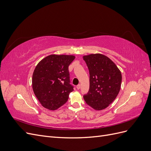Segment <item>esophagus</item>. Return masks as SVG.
<instances>
[{
	"label": "esophagus",
	"mask_w": 151,
	"mask_h": 151,
	"mask_svg": "<svg viewBox=\"0 0 151 151\" xmlns=\"http://www.w3.org/2000/svg\"><path fill=\"white\" fill-rule=\"evenodd\" d=\"M81 84H78V85H77V86H76V88H77V89H79L81 88Z\"/></svg>",
	"instance_id": "34e87169"
}]
</instances>
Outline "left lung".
<instances>
[{"label": "left lung", "instance_id": "1", "mask_svg": "<svg viewBox=\"0 0 151 151\" xmlns=\"http://www.w3.org/2000/svg\"><path fill=\"white\" fill-rule=\"evenodd\" d=\"M89 71V90L84 95L89 106L96 110L108 107L119 93L122 74L111 59L102 54L83 57Z\"/></svg>", "mask_w": 151, "mask_h": 151}]
</instances>
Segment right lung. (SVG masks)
<instances>
[{
  "instance_id": "obj_1",
  "label": "right lung",
  "mask_w": 151,
  "mask_h": 151,
  "mask_svg": "<svg viewBox=\"0 0 151 151\" xmlns=\"http://www.w3.org/2000/svg\"><path fill=\"white\" fill-rule=\"evenodd\" d=\"M74 59V55H50L35 67L32 86L44 108L55 110L67 101L69 93L74 91L70 84L68 66Z\"/></svg>"
}]
</instances>
